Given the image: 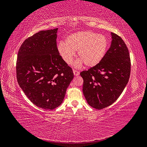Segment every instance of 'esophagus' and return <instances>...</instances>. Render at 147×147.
Here are the masks:
<instances>
[{
  "mask_svg": "<svg viewBox=\"0 0 147 147\" xmlns=\"http://www.w3.org/2000/svg\"><path fill=\"white\" fill-rule=\"evenodd\" d=\"M73 72H74V74L75 76H77V75H78L80 74L79 71H78V70H74Z\"/></svg>",
  "mask_w": 147,
  "mask_h": 147,
  "instance_id": "1",
  "label": "esophagus"
}]
</instances>
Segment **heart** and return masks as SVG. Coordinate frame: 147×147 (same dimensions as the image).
Here are the masks:
<instances>
[{"mask_svg":"<svg viewBox=\"0 0 147 147\" xmlns=\"http://www.w3.org/2000/svg\"><path fill=\"white\" fill-rule=\"evenodd\" d=\"M109 45V41L105 35L92 31H82L69 35L65 43L59 42L57 51L67 64L72 63L75 52L77 51L80 63L92 67L103 59Z\"/></svg>","mask_w":147,"mask_h":147,"instance_id":"1","label":"heart"}]
</instances>
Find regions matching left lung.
<instances>
[{
	"instance_id": "obj_1",
	"label": "left lung",
	"mask_w": 147,
	"mask_h": 147,
	"mask_svg": "<svg viewBox=\"0 0 147 147\" xmlns=\"http://www.w3.org/2000/svg\"><path fill=\"white\" fill-rule=\"evenodd\" d=\"M112 42L100 63L80 72L88 104L100 110L112 105L123 91L131 74V59L123 40L112 32Z\"/></svg>"
}]
</instances>
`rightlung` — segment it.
Masks as SVG:
<instances>
[{"label":"right lung","instance_id":"1","mask_svg":"<svg viewBox=\"0 0 147 147\" xmlns=\"http://www.w3.org/2000/svg\"><path fill=\"white\" fill-rule=\"evenodd\" d=\"M57 29L40 30L26 38L17 56L18 83L34 105L45 110L62 104L74 77L57 51Z\"/></svg>","mask_w":147,"mask_h":147}]
</instances>
